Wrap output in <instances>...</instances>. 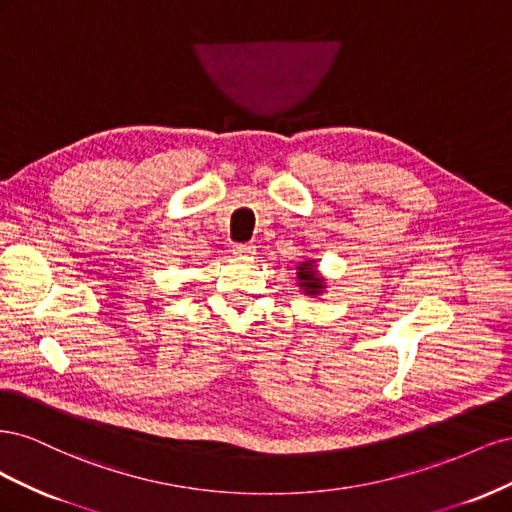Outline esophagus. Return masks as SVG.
Returning <instances> with one entry per match:
<instances>
[{
  "label": "esophagus",
  "mask_w": 512,
  "mask_h": 512,
  "mask_svg": "<svg viewBox=\"0 0 512 512\" xmlns=\"http://www.w3.org/2000/svg\"><path fill=\"white\" fill-rule=\"evenodd\" d=\"M254 243H237L235 247H232V252H235L237 256H252L254 254Z\"/></svg>",
  "instance_id": "34e87169"
}]
</instances>
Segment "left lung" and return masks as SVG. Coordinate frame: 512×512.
Here are the masks:
<instances>
[{"label": "left lung", "instance_id": "1", "mask_svg": "<svg viewBox=\"0 0 512 512\" xmlns=\"http://www.w3.org/2000/svg\"><path fill=\"white\" fill-rule=\"evenodd\" d=\"M299 282H301L299 286H303L307 294H318L320 292L322 282L316 277L312 262H305V265L299 267Z\"/></svg>", "mask_w": 512, "mask_h": 512}]
</instances>
